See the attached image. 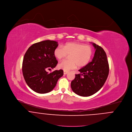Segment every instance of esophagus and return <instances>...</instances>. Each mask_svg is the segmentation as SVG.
<instances>
[{"label":"esophagus","instance_id":"esophagus-1","mask_svg":"<svg viewBox=\"0 0 132 132\" xmlns=\"http://www.w3.org/2000/svg\"><path fill=\"white\" fill-rule=\"evenodd\" d=\"M68 73V72L67 71H64V75H66Z\"/></svg>","mask_w":132,"mask_h":132}]
</instances>
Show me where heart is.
Segmentation results:
<instances>
[{
  "label": "heart",
  "mask_w": 132,
  "mask_h": 132,
  "mask_svg": "<svg viewBox=\"0 0 132 132\" xmlns=\"http://www.w3.org/2000/svg\"><path fill=\"white\" fill-rule=\"evenodd\" d=\"M55 57L59 60L69 55V60H64L59 65V68L68 71L75 69L77 66L83 67L86 65L93 55L91 46L83 43L69 42L62 46H59L54 50Z\"/></svg>",
  "instance_id": "b5f03b06"
}]
</instances>
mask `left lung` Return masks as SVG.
Listing matches in <instances>:
<instances>
[{
	"instance_id": "1",
	"label": "left lung",
	"mask_w": 132,
	"mask_h": 132,
	"mask_svg": "<svg viewBox=\"0 0 132 132\" xmlns=\"http://www.w3.org/2000/svg\"><path fill=\"white\" fill-rule=\"evenodd\" d=\"M96 49L92 61L79 71L71 81V87L76 94L83 97L92 96L98 92L104 84L109 73V65L103 49L92 43Z\"/></svg>"
}]
</instances>
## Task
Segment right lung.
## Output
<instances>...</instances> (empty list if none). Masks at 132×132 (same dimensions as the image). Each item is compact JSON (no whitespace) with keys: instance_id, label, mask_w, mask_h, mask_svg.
I'll list each match as a JSON object with an SVG mask.
<instances>
[{"instance_id":"1","label":"right lung","mask_w":132,"mask_h":132,"mask_svg":"<svg viewBox=\"0 0 132 132\" xmlns=\"http://www.w3.org/2000/svg\"><path fill=\"white\" fill-rule=\"evenodd\" d=\"M57 46L56 41H42L31 46L24 55L23 76L28 86L36 93L46 94L51 92L63 75L62 69L49 73L47 71L55 68L58 63L54 55V50Z\"/></svg>"}]
</instances>
